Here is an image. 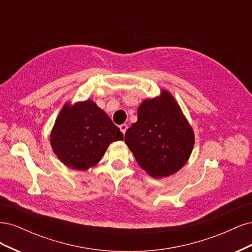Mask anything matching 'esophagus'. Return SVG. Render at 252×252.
Returning a JSON list of instances; mask_svg holds the SVG:
<instances>
[{"label":"esophagus","mask_w":252,"mask_h":252,"mask_svg":"<svg viewBox=\"0 0 252 252\" xmlns=\"http://www.w3.org/2000/svg\"><path fill=\"white\" fill-rule=\"evenodd\" d=\"M127 128H128V126H127L126 124H122V125H120V129H121V131L123 132V134H125L126 130H127Z\"/></svg>","instance_id":"1"}]
</instances>
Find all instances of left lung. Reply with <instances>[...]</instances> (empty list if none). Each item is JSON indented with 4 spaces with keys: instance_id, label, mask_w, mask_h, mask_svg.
<instances>
[{
    "instance_id": "left-lung-1",
    "label": "left lung",
    "mask_w": 252,
    "mask_h": 252,
    "mask_svg": "<svg viewBox=\"0 0 252 252\" xmlns=\"http://www.w3.org/2000/svg\"><path fill=\"white\" fill-rule=\"evenodd\" d=\"M125 143L150 177L162 179L178 172L191 155L194 132L174 96L166 89L144 100L138 121L125 133Z\"/></svg>"
}]
</instances>
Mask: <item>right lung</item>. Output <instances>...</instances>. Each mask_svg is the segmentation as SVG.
<instances>
[{"instance_id": "right-lung-1", "label": "right lung", "mask_w": 252, "mask_h": 252, "mask_svg": "<svg viewBox=\"0 0 252 252\" xmlns=\"http://www.w3.org/2000/svg\"><path fill=\"white\" fill-rule=\"evenodd\" d=\"M58 158L74 170H87L101 161L109 145L123 141V133L93 100L67 102L50 133Z\"/></svg>"}]
</instances>
